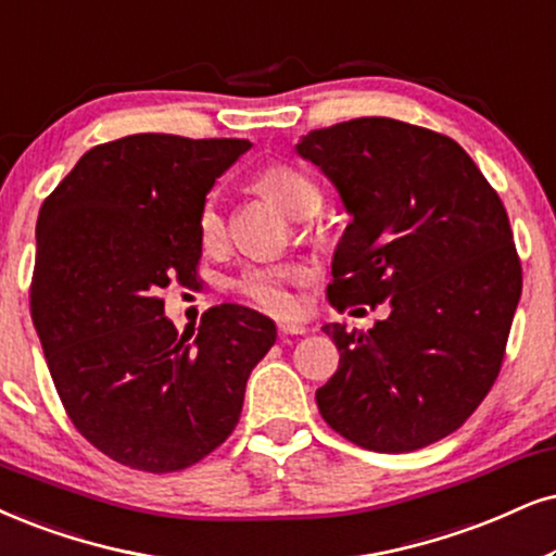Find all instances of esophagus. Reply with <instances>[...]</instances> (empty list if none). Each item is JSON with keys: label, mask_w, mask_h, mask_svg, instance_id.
I'll use <instances>...</instances> for the list:
<instances>
[{"label": "esophagus", "mask_w": 556, "mask_h": 556, "mask_svg": "<svg viewBox=\"0 0 556 556\" xmlns=\"http://www.w3.org/2000/svg\"><path fill=\"white\" fill-rule=\"evenodd\" d=\"M277 328H279V333H282V336H302V333H307V328L302 326V323H294V320H282Z\"/></svg>", "instance_id": "1"}]
</instances>
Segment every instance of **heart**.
<instances>
[{
  "mask_svg": "<svg viewBox=\"0 0 556 556\" xmlns=\"http://www.w3.org/2000/svg\"><path fill=\"white\" fill-rule=\"evenodd\" d=\"M256 189L277 202L287 215L311 217L318 213L323 194L313 177L292 164H271L258 172L254 179ZM197 236L205 251L223 249L228 238L226 215H223L220 197L215 192L202 200L197 213ZM313 279V269L302 262H277V264H249L230 279V290L243 302L271 315H292L298 307L292 287L305 285Z\"/></svg>",
  "mask_w": 556,
  "mask_h": 556,
  "instance_id": "b5f03b06",
  "label": "heart"
}]
</instances>
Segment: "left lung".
I'll return each instance as SVG.
<instances>
[{
    "label": "left lung",
    "mask_w": 556,
    "mask_h": 556,
    "mask_svg": "<svg viewBox=\"0 0 556 556\" xmlns=\"http://www.w3.org/2000/svg\"><path fill=\"white\" fill-rule=\"evenodd\" d=\"M354 220L333 258L339 313L390 302L369 333L328 323L339 371L315 392L351 444L416 452L454 433L501 375L523 269L503 200L456 140L356 117L298 146Z\"/></svg>",
    "instance_id": "obj_1"
}]
</instances>
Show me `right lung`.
I'll use <instances>...</instances> for the list:
<instances>
[{
	"label": "right lung",
	"mask_w": 556,
	"mask_h": 556,
	"mask_svg": "<svg viewBox=\"0 0 556 556\" xmlns=\"http://www.w3.org/2000/svg\"><path fill=\"white\" fill-rule=\"evenodd\" d=\"M249 146L168 132L110 140L40 207L30 315L55 392L91 446L138 472H179L215 452L277 341L266 315L230 302L202 315L194 340L179 336L159 294L197 282V213Z\"/></svg>",
	"instance_id": "right-lung-1"
}]
</instances>
